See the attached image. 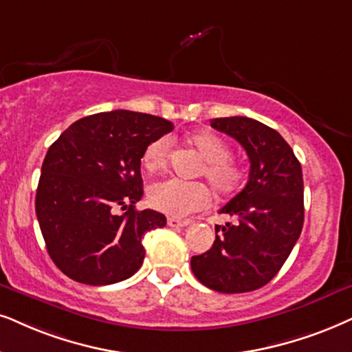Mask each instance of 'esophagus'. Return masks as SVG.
I'll return each instance as SVG.
<instances>
[{"instance_id":"obj_1","label":"esophagus","mask_w":352,"mask_h":352,"mask_svg":"<svg viewBox=\"0 0 352 352\" xmlns=\"http://www.w3.org/2000/svg\"><path fill=\"white\" fill-rule=\"evenodd\" d=\"M167 224L170 226V228H186V226L191 224V221H188V219H177V217H168Z\"/></svg>"}]
</instances>
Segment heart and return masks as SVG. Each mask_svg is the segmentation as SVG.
<instances>
[{"instance_id": "b5f03b06", "label": "heart", "mask_w": 352, "mask_h": 352, "mask_svg": "<svg viewBox=\"0 0 352 352\" xmlns=\"http://www.w3.org/2000/svg\"><path fill=\"white\" fill-rule=\"evenodd\" d=\"M186 140L204 161L203 167L199 168V175L206 177L219 197H228L240 188L243 182V168L232 159V149L224 138L211 131H197ZM170 148L172 141L167 136L151 141L141 157L146 170L157 172L166 167ZM148 198L151 206L157 211L182 217L206 206L209 191L206 185L199 182L164 179L149 186Z\"/></svg>"}]
</instances>
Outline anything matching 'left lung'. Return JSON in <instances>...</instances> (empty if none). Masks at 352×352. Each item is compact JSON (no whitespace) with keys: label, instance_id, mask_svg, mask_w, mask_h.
<instances>
[{"label":"left lung","instance_id":"1","mask_svg":"<svg viewBox=\"0 0 352 352\" xmlns=\"http://www.w3.org/2000/svg\"><path fill=\"white\" fill-rule=\"evenodd\" d=\"M211 126L242 144L250 173L245 188L219 211L235 222L216 228L212 247L191 256V271L212 291L250 292L278 274L302 232V167L284 138L258 120L212 118Z\"/></svg>","mask_w":352,"mask_h":352}]
</instances>
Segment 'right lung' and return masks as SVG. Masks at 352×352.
<instances>
[{
  "mask_svg": "<svg viewBox=\"0 0 352 352\" xmlns=\"http://www.w3.org/2000/svg\"><path fill=\"white\" fill-rule=\"evenodd\" d=\"M172 130L166 118L113 110L78 120L48 148L35 214L61 273L107 286L141 268L143 235L167 222L153 209H135L143 197L141 157L151 141ZM117 207L127 211L117 215Z\"/></svg>",
  "mask_w": 352,
  "mask_h": 352,
  "instance_id": "1",
  "label": "right lung"
}]
</instances>
